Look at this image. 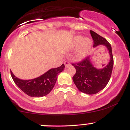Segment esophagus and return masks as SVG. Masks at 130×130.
Segmentation results:
<instances>
[{"label": "esophagus", "mask_w": 130, "mask_h": 130, "mask_svg": "<svg viewBox=\"0 0 130 130\" xmlns=\"http://www.w3.org/2000/svg\"><path fill=\"white\" fill-rule=\"evenodd\" d=\"M64 64H65V66L66 68L69 67L70 66V63L69 61H68V60H66V61H64Z\"/></svg>", "instance_id": "1"}]
</instances>
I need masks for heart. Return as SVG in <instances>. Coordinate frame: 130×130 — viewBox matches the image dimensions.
<instances>
[{"mask_svg": "<svg viewBox=\"0 0 130 130\" xmlns=\"http://www.w3.org/2000/svg\"><path fill=\"white\" fill-rule=\"evenodd\" d=\"M91 45V41L88 38H83L82 36H76L73 40V46L74 48L79 47L76 53V58L82 59L85 57Z\"/></svg>", "mask_w": 130, "mask_h": 130, "instance_id": "heart-1", "label": "heart"}]
</instances>
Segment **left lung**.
Masks as SVG:
<instances>
[{"mask_svg":"<svg viewBox=\"0 0 130 130\" xmlns=\"http://www.w3.org/2000/svg\"><path fill=\"white\" fill-rule=\"evenodd\" d=\"M90 32L93 40V47L100 45L105 46L110 54V61L107 65L101 69H96L93 65L89 56L80 62L72 63L76 69L73 81L80 91L93 95L103 90L108 83L113 70V57L110 43L96 32L92 30Z\"/></svg>","mask_w":130,"mask_h":130,"instance_id":"left-lung-1","label":"left lung"}]
</instances>
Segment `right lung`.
Listing matches in <instances>:
<instances>
[{
	"mask_svg": "<svg viewBox=\"0 0 130 130\" xmlns=\"http://www.w3.org/2000/svg\"><path fill=\"white\" fill-rule=\"evenodd\" d=\"M65 69L63 63L60 67L51 69L42 75L31 80H21L16 77L12 71L11 76L16 85L25 94L32 97H42L48 95L57 80V76Z\"/></svg>",
	"mask_w": 130,
	"mask_h": 130,
	"instance_id": "obj_1",
	"label": "right lung"
}]
</instances>
